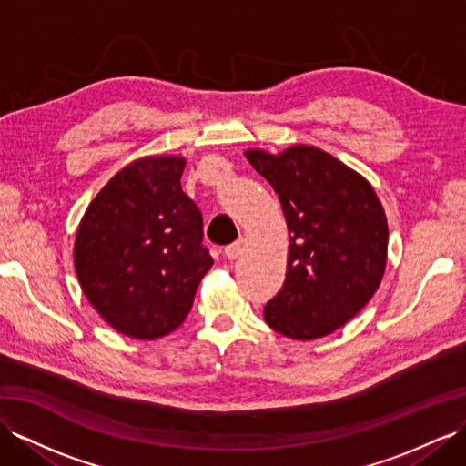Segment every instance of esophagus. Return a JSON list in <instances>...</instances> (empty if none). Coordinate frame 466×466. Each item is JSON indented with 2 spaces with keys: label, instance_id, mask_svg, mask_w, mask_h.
Listing matches in <instances>:
<instances>
[{
  "label": "esophagus",
  "instance_id": "obj_1",
  "mask_svg": "<svg viewBox=\"0 0 466 466\" xmlns=\"http://www.w3.org/2000/svg\"><path fill=\"white\" fill-rule=\"evenodd\" d=\"M242 252H244V240H242V238L238 242L226 246V249H224V254H226V258H228V259H238V258L242 256Z\"/></svg>",
  "mask_w": 466,
  "mask_h": 466
}]
</instances>
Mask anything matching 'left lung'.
Segmentation results:
<instances>
[{"label":"left lung","mask_w":466,"mask_h":466,"mask_svg":"<svg viewBox=\"0 0 466 466\" xmlns=\"http://www.w3.org/2000/svg\"><path fill=\"white\" fill-rule=\"evenodd\" d=\"M244 155L278 193L289 230L288 271L264 307L266 323L295 340L327 337L358 315L384 278V207L360 173L319 147Z\"/></svg>","instance_id":"1"}]
</instances>
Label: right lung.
I'll return each mask as SVG.
<instances>
[{"label": "right lung", "instance_id": "obj_1", "mask_svg": "<svg viewBox=\"0 0 466 466\" xmlns=\"http://www.w3.org/2000/svg\"><path fill=\"white\" fill-rule=\"evenodd\" d=\"M185 165L178 155H149L126 165L78 224L80 288L106 323L131 339L173 332L212 268L202 246V214L181 188Z\"/></svg>", "mask_w": 466, "mask_h": 466}]
</instances>
